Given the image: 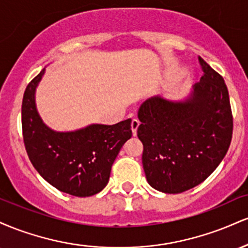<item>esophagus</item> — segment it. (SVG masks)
I'll use <instances>...</instances> for the list:
<instances>
[{
  "label": "esophagus",
  "instance_id": "esophagus-1",
  "mask_svg": "<svg viewBox=\"0 0 248 248\" xmlns=\"http://www.w3.org/2000/svg\"><path fill=\"white\" fill-rule=\"evenodd\" d=\"M139 126H140V121H139L138 119H133V121H132V132H133L134 136L136 135V132H138Z\"/></svg>",
  "mask_w": 248,
  "mask_h": 248
}]
</instances>
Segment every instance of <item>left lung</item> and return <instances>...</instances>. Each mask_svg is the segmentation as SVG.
I'll return each instance as SVG.
<instances>
[{"instance_id":"obj_1","label":"left lung","mask_w":248,"mask_h":248,"mask_svg":"<svg viewBox=\"0 0 248 248\" xmlns=\"http://www.w3.org/2000/svg\"><path fill=\"white\" fill-rule=\"evenodd\" d=\"M201 81L183 102L155 96L139 109L138 136L148 183L166 193H181L204 182L229 150L233 116L223 77L202 57Z\"/></svg>"}]
</instances>
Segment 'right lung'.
<instances>
[{"mask_svg": "<svg viewBox=\"0 0 248 248\" xmlns=\"http://www.w3.org/2000/svg\"><path fill=\"white\" fill-rule=\"evenodd\" d=\"M43 75L44 70L28 84L22 101V132L29 160L59 191L76 197L95 195L107 186L112 164L132 138V120L53 132L43 124L35 106V90Z\"/></svg>", "mask_w": 248, "mask_h": 248, "instance_id": "add662e5", "label": "right lung"}]
</instances>
